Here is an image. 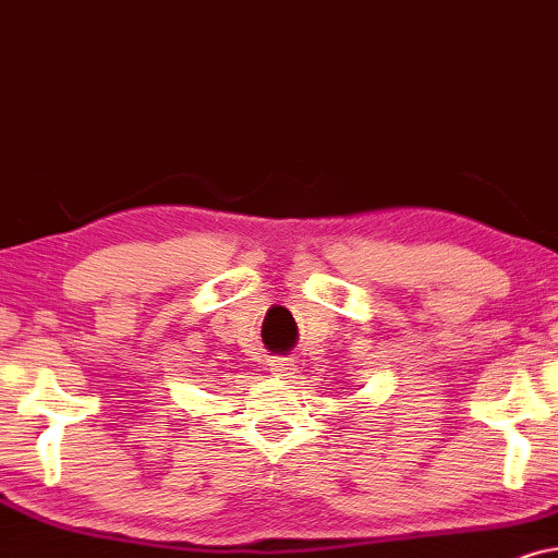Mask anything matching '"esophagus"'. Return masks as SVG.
Returning a JSON list of instances; mask_svg holds the SVG:
<instances>
[{
  "instance_id": "34e87169",
  "label": "esophagus",
  "mask_w": 558,
  "mask_h": 558,
  "mask_svg": "<svg viewBox=\"0 0 558 558\" xmlns=\"http://www.w3.org/2000/svg\"><path fill=\"white\" fill-rule=\"evenodd\" d=\"M270 369H272V373L293 375L295 365H293V360H291V356H272V360H270Z\"/></svg>"
}]
</instances>
